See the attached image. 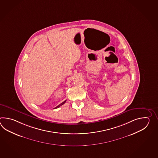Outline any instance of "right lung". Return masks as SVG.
Returning a JSON list of instances; mask_svg holds the SVG:
<instances>
[{
    "instance_id": "obj_1",
    "label": "right lung",
    "mask_w": 158,
    "mask_h": 158,
    "mask_svg": "<svg viewBox=\"0 0 158 158\" xmlns=\"http://www.w3.org/2000/svg\"><path fill=\"white\" fill-rule=\"evenodd\" d=\"M66 101H67V100H65V101H64V102H63V103H61V104H59V105H58V106H57V107H56L54 108V109H56V108H59V107H60V106H62V105H63V104H64V103H65V102H66Z\"/></svg>"
}]
</instances>
